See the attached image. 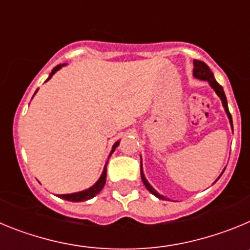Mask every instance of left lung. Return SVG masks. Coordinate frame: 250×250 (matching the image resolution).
<instances>
[{"label":"left lung","instance_id":"obj_1","mask_svg":"<svg viewBox=\"0 0 250 250\" xmlns=\"http://www.w3.org/2000/svg\"><path fill=\"white\" fill-rule=\"evenodd\" d=\"M193 62H194L193 76L195 77V79H198V80L208 81V83H209V85H210L211 89L215 91V94L218 95V96L220 98V100H222L223 107H224L225 112H227V116H228V119H229L230 126H231V129H233V120H231V115H230V112H229V109H228V101H227V96H225L223 87L219 85V83H216L215 77H214V74L211 72V70L209 68V66H208L207 63L203 62V61H199V60H194ZM140 167H141V180H143V183H144L145 188H146L147 190H149L150 193L152 194V195H155L156 198H159V199L165 200V196L160 195V194H159L158 191H156L155 189L151 187V185H150V183L146 180V178H145V175H144V171H143V165H141V164H140ZM224 170L222 171V174L224 173ZM222 174L219 175V178L222 176ZM219 178H218V179H219ZM218 179H216V180H218ZM216 180H215V182H216ZM215 182H214V183H215Z\"/></svg>","mask_w":250,"mask_h":250}]
</instances>
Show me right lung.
Returning <instances> with one entry per match:
<instances>
[{"instance_id":"obj_1","label":"right lung","mask_w":250,"mask_h":250,"mask_svg":"<svg viewBox=\"0 0 250 250\" xmlns=\"http://www.w3.org/2000/svg\"><path fill=\"white\" fill-rule=\"evenodd\" d=\"M63 66H66V63H62V65H57L56 67L52 68V71H51V74L48 75L47 80L46 81L50 80L51 77L54 76V75L59 71L60 68H62ZM36 92H37V90H36ZM36 92H35V94H36ZM119 144H120V140L116 141V143L112 145V149H111V151H110L109 158L111 156L112 152L115 151V149L119 146ZM107 161H109V159H107ZM106 165H107V163H106L105 167H104L103 174L100 175V178H99L98 182L95 183L92 187H90L89 189H85V190H83V191H77V193L62 194V195H57V196H59V198H61V199L68 200V202H86V200H89V199H91V198H94L95 195H98V194L103 190L104 185H105V183H106V173H107V170H106Z\"/></svg>"}]
</instances>
